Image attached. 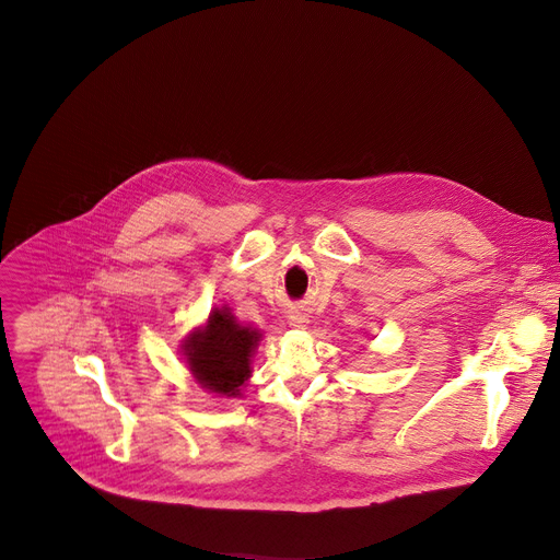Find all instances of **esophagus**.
<instances>
[{
	"mask_svg": "<svg viewBox=\"0 0 560 560\" xmlns=\"http://www.w3.org/2000/svg\"><path fill=\"white\" fill-rule=\"evenodd\" d=\"M307 323H310V318L303 312H291L289 314V325H293V327H305Z\"/></svg>",
	"mask_w": 560,
	"mask_h": 560,
	"instance_id": "esophagus-1",
	"label": "esophagus"
}]
</instances>
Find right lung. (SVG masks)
Listing matches in <instances>:
<instances>
[{
  "label": "right lung",
  "instance_id": "1",
  "mask_svg": "<svg viewBox=\"0 0 560 560\" xmlns=\"http://www.w3.org/2000/svg\"><path fill=\"white\" fill-rule=\"evenodd\" d=\"M261 330L240 323L230 307H214L206 323L180 341L183 361L191 380L214 398H242L250 380V364Z\"/></svg>",
  "mask_w": 560,
  "mask_h": 560
}]
</instances>
